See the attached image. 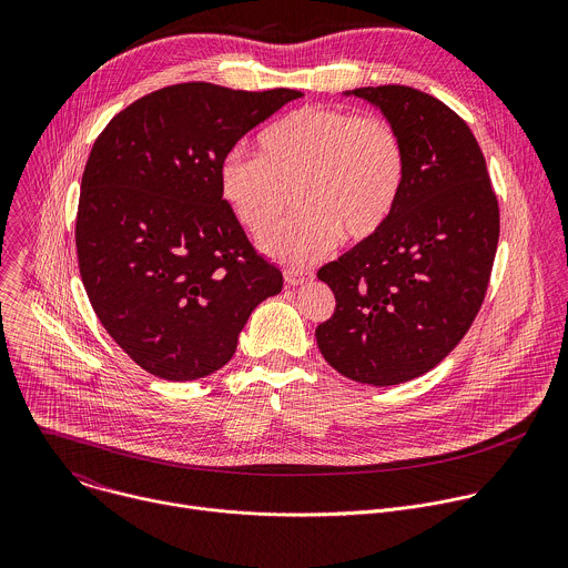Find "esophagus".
Here are the masks:
<instances>
[{
  "label": "esophagus",
  "mask_w": 568,
  "mask_h": 568,
  "mask_svg": "<svg viewBox=\"0 0 568 568\" xmlns=\"http://www.w3.org/2000/svg\"><path fill=\"white\" fill-rule=\"evenodd\" d=\"M312 274L310 272H301V270H285V283L287 285H303L305 281H310Z\"/></svg>",
  "instance_id": "1"
}]
</instances>
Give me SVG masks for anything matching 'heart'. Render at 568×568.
Masks as SVG:
<instances>
[{
    "label": "heart",
    "mask_w": 568,
    "mask_h": 568,
    "mask_svg": "<svg viewBox=\"0 0 568 568\" xmlns=\"http://www.w3.org/2000/svg\"><path fill=\"white\" fill-rule=\"evenodd\" d=\"M261 154L233 150L220 191L240 224L261 235L296 190L302 211L263 235L261 250L303 265L339 237L366 240L388 220L404 182V145L382 116L310 105L270 125Z\"/></svg>",
    "instance_id": "heart-1"
}]
</instances>
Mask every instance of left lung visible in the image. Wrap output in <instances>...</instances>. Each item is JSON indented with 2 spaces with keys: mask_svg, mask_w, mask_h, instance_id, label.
Listing matches in <instances>:
<instances>
[{
  "mask_svg": "<svg viewBox=\"0 0 568 568\" xmlns=\"http://www.w3.org/2000/svg\"><path fill=\"white\" fill-rule=\"evenodd\" d=\"M375 105L404 145V182L384 226L316 276L335 292L318 351L348 379L425 375L469 331L499 242V202L467 123L404 85L346 92Z\"/></svg>",
  "mask_w": 568,
  "mask_h": 568,
  "instance_id": "obj_1",
  "label": "left lung"
}]
</instances>
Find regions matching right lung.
Here are the masks:
<instances>
[{"instance_id": "obj_1", "label": "right lung", "mask_w": 568, "mask_h": 568, "mask_svg": "<svg viewBox=\"0 0 568 568\" xmlns=\"http://www.w3.org/2000/svg\"><path fill=\"white\" fill-rule=\"evenodd\" d=\"M301 97L180 83L99 134L80 182L78 267L103 328L143 371L171 382L215 373L254 307L281 292V270L222 197L220 166Z\"/></svg>"}]
</instances>
